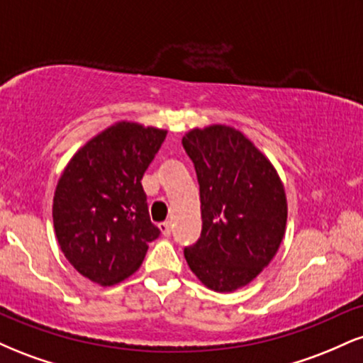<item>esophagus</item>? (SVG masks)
Listing matches in <instances>:
<instances>
[{
    "label": "esophagus",
    "mask_w": 363,
    "mask_h": 363,
    "mask_svg": "<svg viewBox=\"0 0 363 363\" xmlns=\"http://www.w3.org/2000/svg\"><path fill=\"white\" fill-rule=\"evenodd\" d=\"M158 228H160L162 235L170 237V232H172V225H170V222H162L160 225H158Z\"/></svg>",
    "instance_id": "obj_1"
}]
</instances>
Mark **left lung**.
Listing matches in <instances>:
<instances>
[{"label": "left lung", "instance_id": "8db88e82", "mask_svg": "<svg viewBox=\"0 0 363 363\" xmlns=\"http://www.w3.org/2000/svg\"><path fill=\"white\" fill-rule=\"evenodd\" d=\"M201 199V235L187 245L191 272L215 291L247 285L269 264L286 225L277 170L240 131L215 124L182 138Z\"/></svg>", "mask_w": 363, "mask_h": 363}]
</instances>
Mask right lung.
<instances>
[{"label": "right lung", "mask_w": 363, "mask_h": 363, "mask_svg": "<svg viewBox=\"0 0 363 363\" xmlns=\"http://www.w3.org/2000/svg\"><path fill=\"white\" fill-rule=\"evenodd\" d=\"M165 136V129L114 124L78 150L57 181V242L73 268L94 283L114 285L135 273L160 235L141 179Z\"/></svg>", "instance_id": "1"}]
</instances>
